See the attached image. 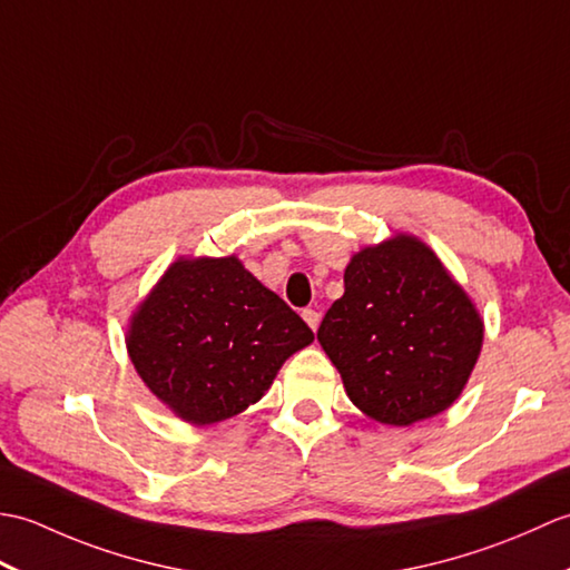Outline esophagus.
<instances>
[{"label":"esophagus","instance_id":"34e87169","mask_svg":"<svg viewBox=\"0 0 570 570\" xmlns=\"http://www.w3.org/2000/svg\"><path fill=\"white\" fill-rule=\"evenodd\" d=\"M301 316H304V321L311 325L313 331L318 328V323H321V313H318L316 308H304V313H301Z\"/></svg>","mask_w":570,"mask_h":570}]
</instances>
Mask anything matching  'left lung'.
Masks as SVG:
<instances>
[{
	"mask_svg": "<svg viewBox=\"0 0 570 570\" xmlns=\"http://www.w3.org/2000/svg\"><path fill=\"white\" fill-rule=\"evenodd\" d=\"M347 396L390 426L451 406L475 367L482 321L439 257L399 235L355 254L318 328Z\"/></svg>",
	"mask_w": 570,
	"mask_h": 570,
	"instance_id": "1",
	"label": "left lung"
}]
</instances>
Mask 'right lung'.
<instances>
[{
    "instance_id": "obj_1",
    "label": "right lung",
    "mask_w": 570,
    "mask_h": 570,
    "mask_svg": "<svg viewBox=\"0 0 570 570\" xmlns=\"http://www.w3.org/2000/svg\"><path fill=\"white\" fill-rule=\"evenodd\" d=\"M308 343L304 318L235 257L176 262L127 337L149 390L200 426L259 402L286 357Z\"/></svg>"
}]
</instances>
